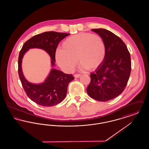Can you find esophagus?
I'll list each match as a JSON object with an SVG mask.
<instances>
[{"label":"esophagus","mask_w":149,"mask_h":149,"mask_svg":"<svg viewBox=\"0 0 149 149\" xmlns=\"http://www.w3.org/2000/svg\"><path fill=\"white\" fill-rule=\"evenodd\" d=\"M80 76H81V74H74V77H75V78H79Z\"/></svg>","instance_id":"esophagus-1"}]
</instances>
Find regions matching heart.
<instances>
[{
	"instance_id": "b5f03b06",
	"label": "heart",
	"mask_w": 149,
	"mask_h": 149,
	"mask_svg": "<svg viewBox=\"0 0 149 149\" xmlns=\"http://www.w3.org/2000/svg\"><path fill=\"white\" fill-rule=\"evenodd\" d=\"M61 47L56 51L55 59L67 72L74 70L77 59L81 70H94L103 63L106 55V44L102 38L90 33H80L67 38Z\"/></svg>"
}]
</instances>
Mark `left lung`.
Listing matches in <instances>:
<instances>
[{"mask_svg":"<svg viewBox=\"0 0 149 149\" xmlns=\"http://www.w3.org/2000/svg\"><path fill=\"white\" fill-rule=\"evenodd\" d=\"M103 40L106 55L103 63L91 74L86 91L93 99L106 102L120 95L127 84L131 70L130 54L119 37L105 29H93Z\"/></svg>","mask_w":149,"mask_h":149,"instance_id":"8db88e82","label":"left lung"}]
</instances>
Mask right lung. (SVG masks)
<instances>
[{
    "label": "right lung",
    "mask_w": 149,
    "mask_h": 149,
    "mask_svg": "<svg viewBox=\"0 0 149 149\" xmlns=\"http://www.w3.org/2000/svg\"><path fill=\"white\" fill-rule=\"evenodd\" d=\"M70 34L54 31L45 32L34 36L27 40L22 46L18 57V74L22 85L27 95L38 105L54 106L61 102L66 97L69 83L74 78L72 74L52 69L45 81L40 84L29 83L24 78L22 71V60L25 52L32 48H39L46 51L51 58L54 66L55 53L59 42Z\"/></svg>",
    "instance_id": "obj_1"
}]
</instances>
